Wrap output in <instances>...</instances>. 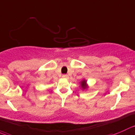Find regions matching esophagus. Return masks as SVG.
Masks as SVG:
<instances>
[{
    "instance_id": "1",
    "label": "esophagus",
    "mask_w": 135,
    "mask_h": 135,
    "mask_svg": "<svg viewBox=\"0 0 135 135\" xmlns=\"http://www.w3.org/2000/svg\"><path fill=\"white\" fill-rule=\"evenodd\" d=\"M62 78H65V79H68V78H69V76H68L67 74H63V75H62Z\"/></svg>"
}]
</instances>
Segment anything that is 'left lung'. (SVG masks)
I'll return each mask as SVG.
<instances>
[{"label": "left lung", "instance_id": "left-lung-1", "mask_svg": "<svg viewBox=\"0 0 135 135\" xmlns=\"http://www.w3.org/2000/svg\"><path fill=\"white\" fill-rule=\"evenodd\" d=\"M80 86L81 89H82L83 91H84V90H86L88 88V85L87 84V80H86V79H82V81H80Z\"/></svg>", "mask_w": 135, "mask_h": 135}]
</instances>
